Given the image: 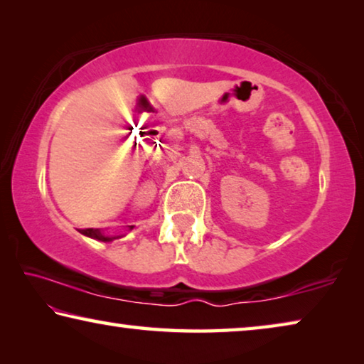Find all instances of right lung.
<instances>
[{
	"label": "right lung",
	"instance_id": "obj_1",
	"mask_svg": "<svg viewBox=\"0 0 364 364\" xmlns=\"http://www.w3.org/2000/svg\"><path fill=\"white\" fill-rule=\"evenodd\" d=\"M133 226H128V231H132ZM80 232L83 234L86 237H91V239H96V241H101V242H110L114 241V239H119L123 237V234H119V236H109L101 230H95V228H88V230H78Z\"/></svg>",
	"mask_w": 364,
	"mask_h": 364
}]
</instances>
